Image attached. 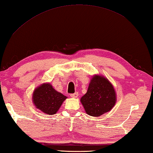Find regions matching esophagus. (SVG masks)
<instances>
[{"label": "esophagus", "instance_id": "34e87169", "mask_svg": "<svg viewBox=\"0 0 153 153\" xmlns=\"http://www.w3.org/2000/svg\"><path fill=\"white\" fill-rule=\"evenodd\" d=\"M70 97H73V98H76V97H78V93L75 92V93H73V94H70Z\"/></svg>", "mask_w": 153, "mask_h": 153}]
</instances>
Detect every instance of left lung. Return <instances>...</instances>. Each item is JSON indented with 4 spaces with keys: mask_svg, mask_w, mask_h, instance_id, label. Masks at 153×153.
I'll list each match as a JSON object with an SVG mask.
<instances>
[{
    "mask_svg": "<svg viewBox=\"0 0 153 153\" xmlns=\"http://www.w3.org/2000/svg\"><path fill=\"white\" fill-rule=\"evenodd\" d=\"M81 102L87 114L99 117L112 108L116 102V94L112 84L104 77L94 76Z\"/></svg>",
    "mask_w": 153,
    "mask_h": 153,
    "instance_id": "obj_1",
    "label": "left lung"
}]
</instances>
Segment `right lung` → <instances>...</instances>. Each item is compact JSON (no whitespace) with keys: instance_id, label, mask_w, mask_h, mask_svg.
Instances as JSON below:
<instances>
[{"instance_id":"1","label":"right lung","mask_w":153,"mask_h":153,"mask_svg":"<svg viewBox=\"0 0 153 153\" xmlns=\"http://www.w3.org/2000/svg\"><path fill=\"white\" fill-rule=\"evenodd\" d=\"M66 98L50 84H44L34 90L32 99L36 108L48 115H53L57 112Z\"/></svg>"}]
</instances>
